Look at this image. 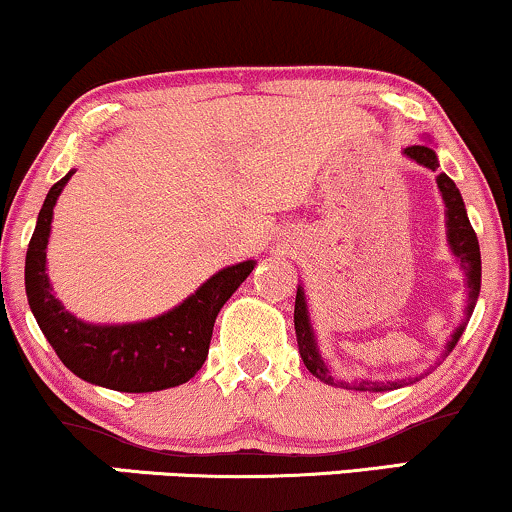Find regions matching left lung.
Listing matches in <instances>:
<instances>
[{"label": "left lung", "mask_w": 512, "mask_h": 512, "mask_svg": "<svg viewBox=\"0 0 512 512\" xmlns=\"http://www.w3.org/2000/svg\"><path fill=\"white\" fill-rule=\"evenodd\" d=\"M405 155H408L410 159H415L417 164L427 166V169H432V171L439 169V159H436L432 147L410 145V147H405ZM436 183H439L443 202H446V207H448V212H446L448 214V240H451V248L455 252V257L460 260V267L467 272V286H470V305H467V315H472V307H474V303H477V295H479V286H482V255H479V240H477V233H474V229H472L470 219H467L465 202H463V197H460V190L455 188V183L446 174L436 176ZM293 322H295V338H298V350H300V357H303L305 367L310 369V372L315 374L319 381H324V384H331V386L341 384L348 389V384H343V381H336L334 377H331L329 369L324 367L322 357H319L315 336H312L310 317H307L303 288H298V293H295ZM463 329H465V324L455 329L453 338L448 341V346H446V355L451 353V350L455 348V343L460 341ZM396 386H400V381H386V384L362 381V384H357L355 389L357 391H389V389H396Z\"/></svg>", "instance_id": "obj_1"}]
</instances>
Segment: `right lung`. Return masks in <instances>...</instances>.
<instances>
[{
    "mask_svg": "<svg viewBox=\"0 0 512 512\" xmlns=\"http://www.w3.org/2000/svg\"><path fill=\"white\" fill-rule=\"evenodd\" d=\"M73 174V171H71ZM71 174L49 188L26 252L28 305L59 360L90 384L123 393H150L186 384L207 360L214 319L255 262L221 269L176 310L140 324L95 326L71 317L45 274L52 209Z\"/></svg>",
    "mask_w": 512,
    "mask_h": 512,
    "instance_id": "add662e5",
    "label": "right lung"
}]
</instances>
